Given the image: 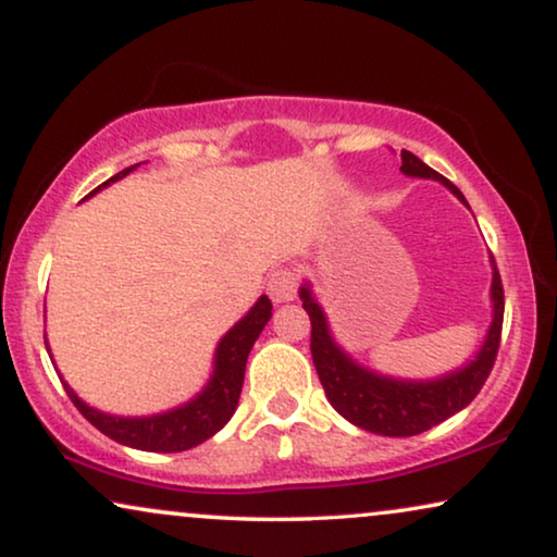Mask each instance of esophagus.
Wrapping results in <instances>:
<instances>
[{
	"label": "esophagus",
	"mask_w": 557,
	"mask_h": 557,
	"mask_svg": "<svg viewBox=\"0 0 557 557\" xmlns=\"http://www.w3.org/2000/svg\"><path fill=\"white\" fill-rule=\"evenodd\" d=\"M296 288H299V273L294 269H276L269 278V294L276 304L292 301L296 296Z\"/></svg>",
	"instance_id": "obj_1"
}]
</instances>
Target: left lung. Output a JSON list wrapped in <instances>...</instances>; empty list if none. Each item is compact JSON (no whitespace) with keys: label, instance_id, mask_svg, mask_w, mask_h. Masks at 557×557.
<instances>
[{"label":"left lung","instance_id":"1","mask_svg":"<svg viewBox=\"0 0 557 557\" xmlns=\"http://www.w3.org/2000/svg\"><path fill=\"white\" fill-rule=\"evenodd\" d=\"M400 170L410 177L441 180L461 202H467L459 187L406 149L400 151ZM301 299L311 322V357H314L317 375L322 380L326 398L349 423L370 433H380V436H416L459 413L476 398L497 360L502 319H505V288H502L497 265H494L492 281L494 322L482 352L463 370L444 380H433V383H400V380L380 377L375 372L362 370L332 342L326 319L319 304L311 299L309 288H301Z\"/></svg>","mask_w":557,"mask_h":557}]
</instances>
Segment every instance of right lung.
I'll return each mask as SVG.
<instances>
[{"label":"right lung","mask_w":557,"mask_h":557,"mask_svg":"<svg viewBox=\"0 0 557 557\" xmlns=\"http://www.w3.org/2000/svg\"><path fill=\"white\" fill-rule=\"evenodd\" d=\"M139 166V164H134ZM126 166L124 172L113 174L111 180H106L103 185H98L94 193L116 182L134 170ZM90 193V195H94ZM271 319V301L269 296H261L256 301V307L233 326L231 332L220 339L218 355H215V375L205 387L202 395H197L193 403L182 406L177 410H170L164 416H151V418H113L98 410L88 408L78 395H75L65 383V393L71 395L73 406L81 410L83 418L88 423H94L103 436H109L119 444L141 448V451H157V454H174V451H187L202 441L223 429L235 413L238 406L243 375H246V360L250 347L258 339V334L263 332L265 322Z\"/></svg>","instance_id":"right-lung-1"}]
</instances>
